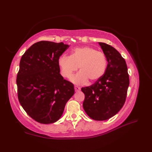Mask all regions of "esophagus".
Listing matches in <instances>:
<instances>
[{
	"label": "esophagus",
	"instance_id": "34e87169",
	"mask_svg": "<svg viewBox=\"0 0 152 152\" xmlns=\"http://www.w3.org/2000/svg\"><path fill=\"white\" fill-rule=\"evenodd\" d=\"M74 89H75L76 91H80V88H79L78 86H74Z\"/></svg>",
	"mask_w": 152,
	"mask_h": 152
}]
</instances>
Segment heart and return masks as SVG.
Here are the masks:
<instances>
[{
    "label": "heart",
    "instance_id": "obj_1",
    "mask_svg": "<svg viewBox=\"0 0 152 152\" xmlns=\"http://www.w3.org/2000/svg\"><path fill=\"white\" fill-rule=\"evenodd\" d=\"M107 58L104 53L90 46L76 48L70 56H63L59 59L61 73L66 78H70L78 70L80 72L74 76L72 81L84 83L89 80L95 82L101 79L107 68Z\"/></svg>",
    "mask_w": 152,
    "mask_h": 152
}]
</instances>
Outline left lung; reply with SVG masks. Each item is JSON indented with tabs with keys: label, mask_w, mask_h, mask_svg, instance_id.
I'll return each instance as SVG.
<instances>
[{
	"label": "left lung",
	"mask_w": 152,
	"mask_h": 152,
	"mask_svg": "<svg viewBox=\"0 0 152 152\" xmlns=\"http://www.w3.org/2000/svg\"><path fill=\"white\" fill-rule=\"evenodd\" d=\"M107 58L106 70L93 85L82 88L85 99L83 108L96 121H104L115 115L124 106L129 85L125 61L114 48L99 42Z\"/></svg>",
	"instance_id": "obj_1"
}]
</instances>
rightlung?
<instances>
[{
	"mask_svg": "<svg viewBox=\"0 0 152 152\" xmlns=\"http://www.w3.org/2000/svg\"><path fill=\"white\" fill-rule=\"evenodd\" d=\"M69 47L63 42L40 41L23 55L16 83L19 103L34 120L57 121L74 93L73 83L60 74L59 57Z\"/></svg>",
	"mask_w": 152,
	"mask_h": 152,
	"instance_id": "obj_1",
	"label": "right lung"
}]
</instances>
